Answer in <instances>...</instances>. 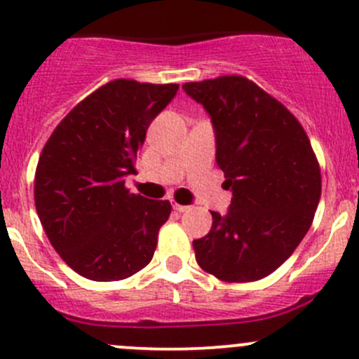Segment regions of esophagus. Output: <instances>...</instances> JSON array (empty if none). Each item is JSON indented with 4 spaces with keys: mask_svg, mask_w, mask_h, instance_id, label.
I'll return each mask as SVG.
<instances>
[{
    "mask_svg": "<svg viewBox=\"0 0 359 359\" xmlns=\"http://www.w3.org/2000/svg\"><path fill=\"white\" fill-rule=\"evenodd\" d=\"M173 210H175V212H179V213H184V212H187V210H191V206L189 205H179V203H173Z\"/></svg>",
    "mask_w": 359,
    "mask_h": 359,
    "instance_id": "esophagus-1",
    "label": "esophagus"
}]
</instances>
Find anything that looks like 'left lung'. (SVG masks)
<instances>
[{"label": "left lung", "instance_id": "1", "mask_svg": "<svg viewBox=\"0 0 359 359\" xmlns=\"http://www.w3.org/2000/svg\"><path fill=\"white\" fill-rule=\"evenodd\" d=\"M215 132V159L233 193L226 215L212 212V229L193 241L196 262L229 283H247L278 269L313 224L321 173L309 137L281 102L243 76L186 83Z\"/></svg>", "mask_w": 359, "mask_h": 359}]
</instances>
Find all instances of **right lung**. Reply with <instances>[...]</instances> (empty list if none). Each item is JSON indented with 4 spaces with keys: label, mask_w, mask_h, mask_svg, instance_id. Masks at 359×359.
<instances>
[{
    "label": "right lung",
    "mask_w": 359,
    "mask_h": 359,
    "mask_svg": "<svg viewBox=\"0 0 359 359\" xmlns=\"http://www.w3.org/2000/svg\"><path fill=\"white\" fill-rule=\"evenodd\" d=\"M179 85L114 79L57 125L36 166L34 203L64 262L93 281H118L151 262L170 201L130 193L137 153L151 121Z\"/></svg>",
    "instance_id": "right-lung-1"
}]
</instances>
